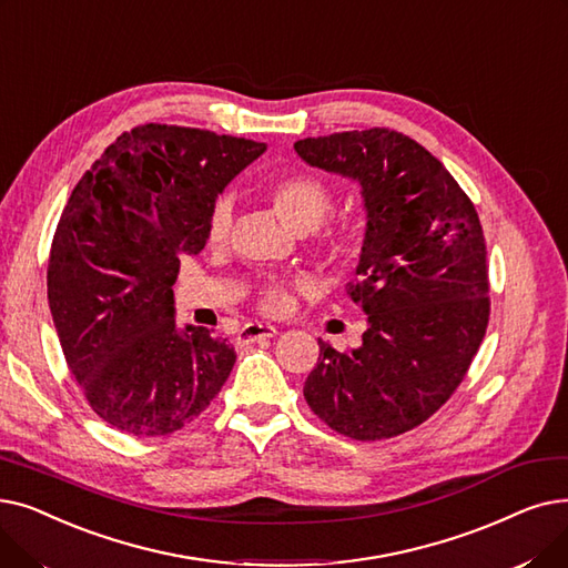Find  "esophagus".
Returning a JSON list of instances; mask_svg holds the SVG:
<instances>
[{
  "instance_id": "obj_1",
  "label": "esophagus",
  "mask_w": 568,
  "mask_h": 568,
  "mask_svg": "<svg viewBox=\"0 0 568 568\" xmlns=\"http://www.w3.org/2000/svg\"><path fill=\"white\" fill-rule=\"evenodd\" d=\"M275 335H277L275 326H267V323H247V326L237 333V344H254Z\"/></svg>"
}]
</instances>
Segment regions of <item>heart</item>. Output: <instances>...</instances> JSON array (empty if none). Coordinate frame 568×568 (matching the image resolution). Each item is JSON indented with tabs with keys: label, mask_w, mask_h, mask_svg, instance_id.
<instances>
[{
	"label": "heart",
	"mask_w": 568,
	"mask_h": 568,
	"mask_svg": "<svg viewBox=\"0 0 568 568\" xmlns=\"http://www.w3.org/2000/svg\"><path fill=\"white\" fill-rule=\"evenodd\" d=\"M270 201L277 214L293 231H314L331 212L333 199L326 184L312 175H286L270 186ZM233 224V201L231 196H220L214 201L207 217V240L210 245H224ZM321 252L331 258H342L348 252V240L339 233H331L321 240ZM261 305L270 314L286 312L293 305L291 291L282 284H267L261 291Z\"/></svg>",
	"instance_id": "1"
}]
</instances>
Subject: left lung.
<instances>
[{
  "label": "left lung",
  "instance_id": "obj_1",
  "mask_svg": "<svg viewBox=\"0 0 568 568\" xmlns=\"http://www.w3.org/2000/svg\"><path fill=\"white\" fill-rule=\"evenodd\" d=\"M293 150L356 182L365 210L358 282L348 293L367 314V331L346 354L318 339L305 399L344 437H397L460 386L488 328L476 207L439 159L397 131H342Z\"/></svg>",
  "mask_w": 568,
  "mask_h": 568
}]
</instances>
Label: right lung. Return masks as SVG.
<instances>
[{
	"mask_svg": "<svg viewBox=\"0 0 568 568\" xmlns=\"http://www.w3.org/2000/svg\"><path fill=\"white\" fill-rule=\"evenodd\" d=\"M265 143L145 124L80 178L48 261V303L71 374L99 418L161 437L210 407L235 348L203 326L178 328L180 258L207 242L226 184Z\"/></svg>",
	"mask_w": 568,
	"mask_h": 568,
	"instance_id": "add662e5",
	"label": "right lung"
}]
</instances>
